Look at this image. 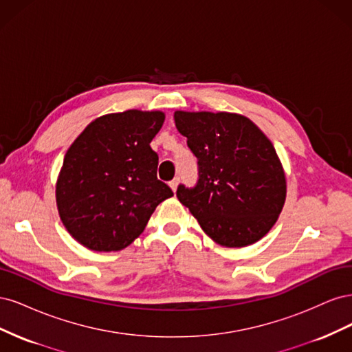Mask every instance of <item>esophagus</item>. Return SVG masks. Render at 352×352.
Wrapping results in <instances>:
<instances>
[{
    "mask_svg": "<svg viewBox=\"0 0 352 352\" xmlns=\"http://www.w3.org/2000/svg\"><path fill=\"white\" fill-rule=\"evenodd\" d=\"M177 185H179V179H177V177H176V179H173V180H172V182H170V184H168V186H170V188H172V190H173V192H176V189H177Z\"/></svg>",
    "mask_w": 352,
    "mask_h": 352,
    "instance_id": "esophagus-1",
    "label": "esophagus"
}]
</instances>
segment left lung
Returning <instances> with one entry per match:
<instances>
[{"instance_id": "8db88e82", "label": "left lung", "mask_w": 352, "mask_h": 352, "mask_svg": "<svg viewBox=\"0 0 352 352\" xmlns=\"http://www.w3.org/2000/svg\"><path fill=\"white\" fill-rule=\"evenodd\" d=\"M177 131L198 158V184L177 188L201 229L216 243L242 248L278 221L286 176L272 141L248 117L228 111H175Z\"/></svg>"}]
</instances>
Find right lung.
I'll return each instance as SVG.
<instances>
[{
  "mask_svg": "<svg viewBox=\"0 0 352 352\" xmlns=\"http://www.w3.org/2000/svg\"><path fill=\"white\" fill-rule=\"evenodd\" d=\"M166 114L126 110L92 120L73 141L56 184L58 216L92 251H120L141 235L160 202L173 197L157 179L150 146Z\"/></svg>",
  "mask_w": 352,
  "mask_h": 352,
  "instance_id": "obj_1",
  "label": "right lung"
}]
</instances>
